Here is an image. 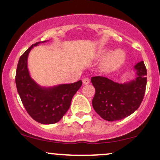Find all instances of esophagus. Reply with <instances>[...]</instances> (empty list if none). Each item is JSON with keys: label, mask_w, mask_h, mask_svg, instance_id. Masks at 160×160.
I'll list each match as a JSON object with an SVG mask.
<instances>
[{"label": "esophagus", "mask_w": 160, "mask_h": 160, "mask_svg": "<svg viewBox=\"0 0 160 160\" xmlns=\"http://www.w3.org/2000/svg\"><path fill=\"white\" fill-rule=\"evenodd\" d=\"M89 82H90V80H89V78L82 79V83H83L84 85H86V84L89 83Z\"/></svg>", "instance_id": "obj_1"}]
</instances>
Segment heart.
Masks as SVG:
<instances>
[{"label":"heart","mask_w":160,"mask_h":160,"mask_svg":"<svg viewBox=\"0 0 160 160\" xmlns=\"http://www.w3.org/2000/svg\"><path fill=\"white\" fill-rule=\"evenodd\" d=\"M105 52H102L100 56H103ZM126 60V54L122 49H117L112 51L104 58L100 65L101 71L104 73H111L116 71L123 65Z\"/></svg>","instance_id":"b5f03b06"}]
</instances>
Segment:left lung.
<instances>
[{"instance_id":"8db88e82","label":"left lung","mask_w":160,"mask_h":160,"mask_svg":"<svg viewBox=\"0 0 160 160\" xmlns=\"http://www.w3.org/2000/svg\"><path fill=\"white\" fill-rule=\"evenodd\" d=\"M135 80L124 83L113 82L104 77H92L95 89L92 107L102 118L116 121L126 118L140 107L147 85V69L144 62L135 65Z\"/></svg>"}]
</instances>
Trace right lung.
Returning a JSON list of instances; mask_svg holds the SVG:
<instances>
[{
	"mask_svg": "<svg viewBox=\"0 0 160 160\" xmlns=\"http://www.w3.org/2000/svg\"><path fill=\"white\" fill-rule=\"evenodd\" d=\"M46 41L32 45L20 57L16 69V84L28 113L40 123L53 124L61 120L69 109L73 96L82 86V81L46 88L38 85L31 78L27 62L29 52L33 47Z\"/></svg>",
	"mask_w": 160,
	"mask_h": 160,
	"instance_id": "add662e5",
	"label": "right lung"
}]
</instances>
